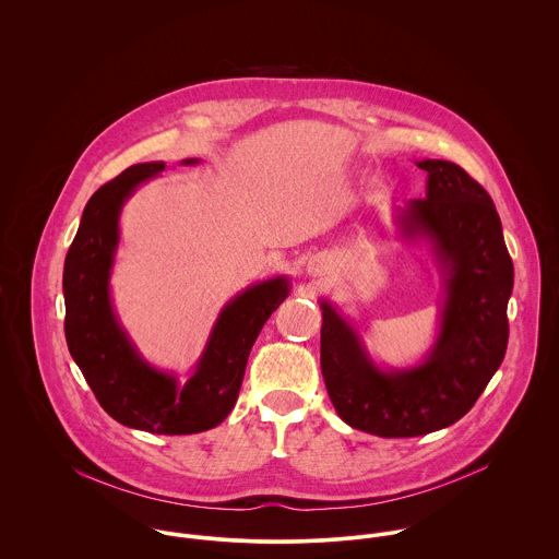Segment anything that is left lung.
<instances>
[{
  "instance_id": "obj_1",
  "label": "left lung",
  "mask_w": 559,
  "mask_h": 559,
  "mask_svg": "<svg viewBox=\"0 0 559 559\" xmlns=\"http://www.w3.org/2000/svg\"><path fill=\"white\" fill-rule=\"evenodd\" d=\"M426 198L396 217L404 239L430 242L445 282L441 331L415 368L379 370L357 331L320 301V368L337 415L377 437H419L459 421L479 399L508 346L514 266L490 195L452 160H419Z\"/></svg>"
}]
</instances>
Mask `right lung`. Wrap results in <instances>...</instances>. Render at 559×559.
<instances>
[{
	"label": "right lung",
	"mask_w": 559,
	"mask_h": 559,
	"mask_svg": "<svg viewBox=\"0 0 559 559\" xmlns=\"http://www.w3.org/2000/svg\"><path fill=\"white\" fill-rule=\"evenodd\" d=\"M163 167V160L131 165L87 200L64 260V333L90 390L116 421L153 435H193L215 428L233 411L249 350L288 297L290 282L273 277L237 295L222 310L195 372L182 388L174 374L148 366L116 319L109 275L122 204Z\"/></svg>",
	"instance_id": "add662e5"
}]
</instances>
